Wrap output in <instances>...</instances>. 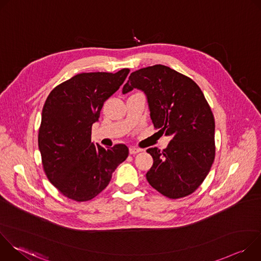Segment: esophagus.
Listing matches in <instances>:
<instances>
[{
  "mask_svg": "<svg viewBox=\"0 0 261 261\" xmlns=\"http://www.w3.org/2000/svg\"><path fill=\"white\" fill-rule=\"evenodd\" d=\"M142 150H140V148H137V147H134V146H131L130 148H129V153L131 154V155H136V154H138V153H140Z\"/></svg>",
  "mask_w": 261,
  "mask_h": 261,
  "instance_id": "esophagus-1",
  "label": "esophagus"
}]
</instances>
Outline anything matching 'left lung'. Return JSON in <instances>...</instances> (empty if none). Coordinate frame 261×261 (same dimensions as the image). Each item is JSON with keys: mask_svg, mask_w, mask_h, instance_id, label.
<instances>
[{"mask_svg": "<svg viewBox=\"0 0 261 261\" xmlns=\"http://www.w3.org/2000/svg\"><path fill=\"white\" fill-rule=\"evenodd\" d=\"M144 93L156 129L171 140L164 150L147 148L154 163L146 172L153 188L168 198L193 193L215 159V120L200 88L164 65L130 74L122 93Z\"/></svg>", "mask_w": 261, "mask_h": 261, "instance_id": "left-lung-1", "label": "left lung"}]
</instances>
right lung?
<instances>
[{
  "instance_id": "1",
  "label": "right lung",
  "mask_w": 261,
  "mask_h": 261,
  "mask_svg": "<svg viewBox=\"0 0 261 261\" xmlns=\"http://www.w3.org/2000/svg\"><path fill=\"white\" fill-rule=\"evenodd\" d=\"M129 69L117 73H81L56 87L48 95L41 117L38 145L46 176L65 196L87 201L109 184L124 162L125 144H94L92 126L103 103L125 82Z\"/></svg>"
}]
</instances>
